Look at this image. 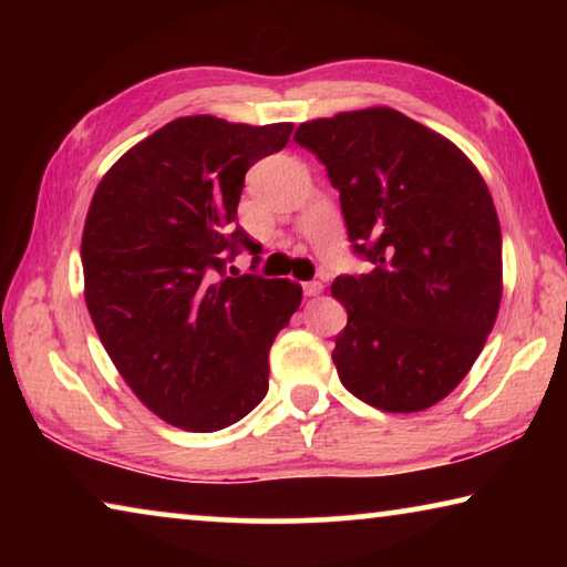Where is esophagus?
I'll return each mask as SVG.
<instances>
[{
	"mask_svg": "<svg viewBox=\"0 0 567 567\" xmlns=\"http://www.w3.org/2000/svg\"><path fill=\"white\" fill-rule=\"evenodd\" d=\"M322 290H324V285H322V282H318V280H315V282H305V285H302V292H305L307 297L320 295Z\"/></svg>",
	"mask_w": 567,
	"mask_h": 567,
	"instance_id": "obj_1",
	"label": "esophagus"
}]
</instances>
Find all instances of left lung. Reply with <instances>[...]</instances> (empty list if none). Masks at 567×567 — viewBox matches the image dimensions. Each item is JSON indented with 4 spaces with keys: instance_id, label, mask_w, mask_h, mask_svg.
Segmentation results:
<instances>
[{
    "instance_id": "obj_1",
    "label": "left lung",
    "mask_w": 567,
    "mask_h": 567,
    "mask_svg": "<svg viewBox=\"0 0 567 567\" xmlns=\"http://www.w3.org/2000/svg\"><path fill=\"white\" fill-rule=\"evenodd\" d=\"M295 140L328 167L350 243L372 262L332 282L348 310L332 350L340 382L382 412L433 408L463 382L501 310L491 189L463 150L392 107L302 122Z\"/></svg>"
}]
</instances>
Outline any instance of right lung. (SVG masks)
Segmentation results:
<instances>
[{
  "mask_svg": "<svg viewBox=\"0 0 567 567\" xmlns=\"http://www.w3.org/2000/svg\"><path fill=\"white\" fill-rule=\"evenodd\" d=\"M292 127L172 120L94 189L82 229L94 330L142 405L189 433H215L260 405L272 342L300 307L297 282L225 275L227 249L260 252L235 225L245 172L280 152Z\"/></svg>",
  "mask_w": 567,
  "mask_h": 567,
  "instance_id": "add662e5",
  "label": "right lung"
}]
</instances>
